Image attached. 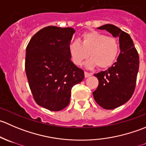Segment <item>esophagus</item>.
<instances>
[{"label": "esophagus", "mask_w": 146, "mask_h": 146, "mask_svg": "<svg viewBox=\"0 0 146 146\" xmlns=\"http://www.w3.org/2000/svg\"><path fill=\"white\" fill-rule=\"evenodd\" d=\"M84 74H85V78H88V77H90V76H92V74H91V73H88V72H85V73H84Z\"/></svg>", "instance_id": "esophagus-1"}]
</instances>
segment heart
I'll list each match as a JSON object with an SVG mask.
<instances>
[{"mask_svg":"<svg viewBox=\"0 0 146 146\" xmlns=\"http://www.w3.org/2000/svg\"><path fill=\"white\" fill-rule=\"evenodd\" d=\"M68 51L73 64L80 66L85 59L90 58L85 64L88 68L99 66L105 69L111 66L119 53L118 40L108 37L104 34L97 31L85 32L80 37V42L73 41L69 44Z\"/></svg>","mask_w":146,"mask_h":146,"instance_id":"heart-1","label":"heart"}]
</instances>
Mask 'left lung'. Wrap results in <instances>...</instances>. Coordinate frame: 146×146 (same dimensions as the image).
<instances>
[{"instance_id": "8db88e82", "label": "left lung", "mask_w": 146, "mask_h": 146, "mask_svg": "<svg viewBox=\"0 0 146 146\" xmlns=\"http://www.w3.org/2000/svg\"><path fill=\"white\" fill-rule=\"evenodd\" d=\"M98 29H106L119 39L120 54L117 61L107 70L95 74L99 85L92 92L94 99L100 107L113 110L129 101L134 92L139 56L130 35L120 28L107 24Z\"/></svg>"}]
</instances>
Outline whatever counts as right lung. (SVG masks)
I'll return each mask as SVG.
<instances>
[{
	"label": "right lung",
	"mask_w": 146,
	"mask_h": 146,
	"mask_svg": "<svg viewBox=\"0 0 146 146\" xmlns=\"http://www.w3.org/2000/svg\"><path fill=\"white\" fill-rule=\"evenodd\" d=\"M76 30L48 26L36 32L26 48L25 71L36 104L60 111L70 102L73 85L84 71L70 60L68 46Z\"/></svg>",
	"instance_id": "1"
}]
</instances>
